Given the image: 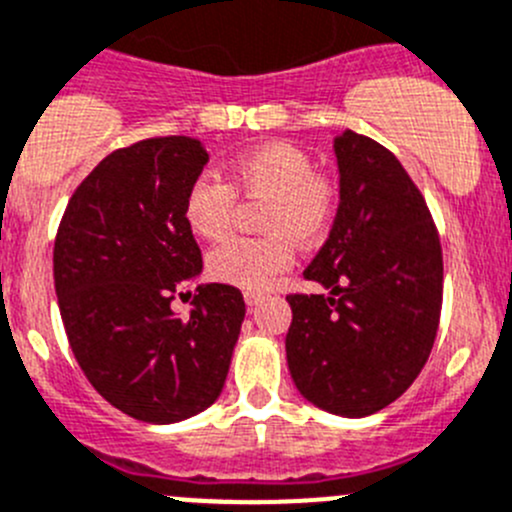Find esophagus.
Wrapping results in <instances>:
<instances>
[{"label":"esophagus","instance_id":"esophagus-1","mask_svg":"<svg viewBox=\"0 0 512 512\" xmlns=\"http://www.w3.org/2000/svg\"><path fill=\"white\" fill-rule=\"evenodd\" d=\"M262 300H265V295H262V292H252V290L245 292V302H247V305H250V307L260 305Z\"/></svg>","mask_w":512,"mask_h":512}]
</instances>
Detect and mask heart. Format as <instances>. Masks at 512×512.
Segmentation results:
<instances>
[{
  "label": "heart",
  "mask_w": 512,
  "mask_h": 512,
  "mask_svg": "<svg viewBox=\"0 0 512 512\" xmlns=\"http://www.w3.org/2000/svg\"><path fill=\"white\" fill-rule=\"evenodd\" d=\"M237 195L265 197L262 237H230L207 255V272L217 282L265 290L292 262V240L312 245L330 230L337 212V185L312 170L305 150L272 140L242 152L227 167V182L197 177L185 197V220L202 240L227 232Z\"/></svg>",
  "instance_id": "obj_1"
}]
</instances>
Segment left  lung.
Listing matches in <instances>:
<instances>
[{
    "label": "left lung",
    "mask_w": 512,
    "mask_h": 512,
    "mask_svg": "<svg viewBox=\"0 0 512 512\" xmlns=\"http://www.w3.org/2000/svg\"><path fill=\"white\" fill-rule=\"evenodd\" d=\"M340 205L307 280L327 295H287V365L302 398L365 418L413 385L443 307V250L423 195L398 157L345 130L335 137Z\"/></svg>",
    "instance_id": "1"
}]
</instances>
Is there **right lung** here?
Instances as JSON below:
<instances>
[{
	"instance_id": "obj_1",
	"label": "right lung",
	"mask_w": 512,
	"mask_h": 512,
	"mask_svg": "<svg viewBox=\"0 0 512 512\" xmlns=\"http://www.w3.org/2000/svg\"><path fill=\"white\" fill-rule=\"evenodd\" d=\"M210 155L192 137H152L104 157L69 197L54 240V290L92 388L135 420L177 423L222 393L245 320L232 285L175 292L202 272L185 197Z\"/></svg>"
}]
</instances>
